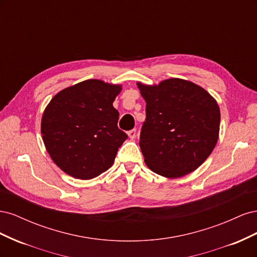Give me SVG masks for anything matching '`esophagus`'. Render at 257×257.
Segmentation results:
<instances>
[{
    "instance_id": "34e87169",
    "label": "esophagus",
    "mask_w": 257,
    "mask_h": 257,
    "mask_svg": "<svg viewBox=\"0 0 257 257\" xmlns=\"http://www.w3.org/2000/svg\"><path fill=\"white\" fill-rule=\"evenodd\" d=\"M127 135H128V137H130L131 139H134V138L136 137V130L134 128V130L128 131V132H127Z\"/></svg>"
}]
</instances>
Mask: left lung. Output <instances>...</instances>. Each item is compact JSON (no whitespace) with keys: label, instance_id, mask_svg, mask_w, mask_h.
Returning <instances> with one entry per match:
<instances>
[{"label":"left lung","instance_id":"obj_1","mask_svg":"<svg viewBox=\"0 0 257 257\" xmlns=\"http://www.w3.org/2000/svg\"><path fill=\"white\" fill-rule=\"evenodd\" d=\"M137 85L146 100L139 146L147 166L166 178L194 172L219 138L221 113L216 100L199 85L179 78Z\"/></svg>","mask_w":257,"mask_h":257}]
</instances>
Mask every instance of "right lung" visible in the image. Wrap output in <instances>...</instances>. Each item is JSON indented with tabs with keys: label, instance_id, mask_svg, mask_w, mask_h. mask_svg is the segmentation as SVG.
Listing matches in <instances>:
<instances>
[{
	"label": "right lung",
	"instance_id": "add662e5",
	"mask_svg": "<svg viewBox=\"0 0 257 257\" xmlns=\"http://www.w3.org/2000/svg\"><path fill=\"white\" fill-rule=\"evenodd\" d=\"M122 87L89 79L60 91L46 107L42 135L50 158L63 172L82 180L113 164L127 135L118 127L112 106Z\"/></svg>",
	"mask_w": 257,
	"mask_h": 257
}]
</instances>
